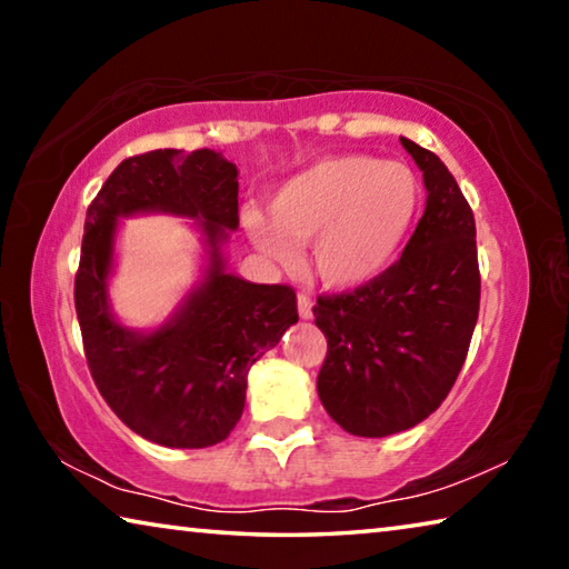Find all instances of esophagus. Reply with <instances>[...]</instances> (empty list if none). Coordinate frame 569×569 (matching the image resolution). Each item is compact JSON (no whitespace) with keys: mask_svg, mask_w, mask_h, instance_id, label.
<instances>
[{"mask_svg":"<svg viewBox=\"0 0 569 569\" xmlns=\"http://www.w3.org/2000/svg\"><path fill=\"white\" fill-rule=\"evenodd\" d=\"M298 316H301L303 321L313 319V301H311V298H308L306 293L298 296Z\"/></svg>","mask_w":569,"mask_h":569,"instance_id":"obj_1","label":"esophagus"}]
</instances>
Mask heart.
<instances>
[{
  "mask_svg": "<svg viewBox=\"0 0 569 569\" xmlns=\"http://www.w3.org/2000/svg\"><path fill=\"white\" fill-rule=\"evenodd\" d=\"M421 182L409 166L361 152L329 156L276 188L271 218L240 213L246 236L266 258L296 266L311 240L308 268L331 291H359L389 271L407 246L421 206Z\"/></svg>",
  "mask_w": 569,
  "mask_h": 569,
  "instance_id": "b5f03b06",
  "label": "heart"
}]
</instances>
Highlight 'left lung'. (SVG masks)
Masks as SVG:
<instances>
[{
    "mask_svg": "<svg viewBox=\"0 0 569 569\" xmlns=\"http://www.w3.org/2000/svg\"><path fill=\"white\" fill-rule=\"evenodd\" d=\"M399 140L427 188L417 230L379 281L313 306L329 341L316 389L353 437L399 435L437 411L465 366L479 316L471 208L435 152Z\"/></svg>",
    "mask_w": 569,
    "mask_h": 569,
    "instance_id": "8db88e82",
    "label": "left lung"
}]
</instances>
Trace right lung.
Wrapping results in <instances>:
<instances>
[{
	"instance_id": "obj_1",
	"label": "right lung",
	"mask_w": 569,
	"mask_h": 569,
	"mask_svg": "<svg viewBox=\"0 0 569 569\" xmlns=\"http://www.w3.org/2000/svg\"><path fill=\"white\" fill-rule=\"evenodd\" d=\"M196 219L201 276L152 330L124 327L109 283L124 217ZM238 230V168L210 148L152 150L122 160L84 218L74 308L94 383L122 423L152 445L203 449L223 441L246 407L248 371L298 321L288 286L250 283L228 271Z\"/></svg>"
}]
</instances>
